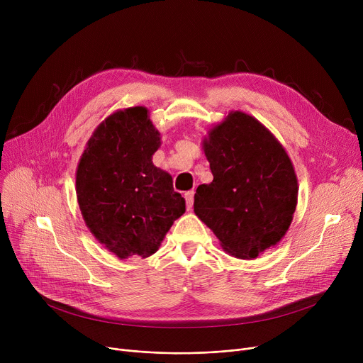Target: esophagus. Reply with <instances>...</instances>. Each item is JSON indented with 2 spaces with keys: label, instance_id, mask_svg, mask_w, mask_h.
I'll return each instance as SVG.
<instances>
[{
  "label": "esophagus",
  "instance_id": "34e87169",
  "mask_svg": "<svg viewBox=\"0 0 363 363\" xmlns=\"http://www.w3.org/2000/svg\"><path fill=\"white\" fill-rule=\"evenodd\" d=\"M185 201H186V211H191L193 203H194V191L185 193Z\"/></svg>",
  "mask_w": 363,
  "mask_h": 363
}]
</instances>
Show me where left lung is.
<instances>
[{
	"mask_svg": "<svg viewBox=\"0 0 363 363\" xmlns=\"http://www.w3.org/2000/svg\"><path fill=\"white\" fill-rule=\"evenodd\" d=\"M204 155L213 181L199 185L194 212L226 253L255 259L279 242L293 220L298 186L291 160L272 133L242 111L211 130Z\"/></svg>",
	"mask_w": 363,
	"mask_h": 363,
	"instance_id": "left-lung-1",
	"label": "left lung"
}]
</instances>
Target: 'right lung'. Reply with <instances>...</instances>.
Returning a JSON list of instances; mask_svg holds the SVG:
<instances>
[{
  "label": "right lung",
  "mask_w": 363,
  "mask_h": 363,
  "mask_svg": "<svg viewBox=\"0 0 363 363\" xmlns=\"http://www.w3.org/2000/svg\"><path fill=\"white\" fill-rule=\"evenodd\" d=\"M159 147L145 107L119 110L95 129L76 170L85 223L119 259L156 253L185 212L172 177L151 162Z\"/></svg>",
  "instance_id": "1"
}]
</instances>
